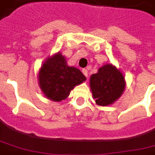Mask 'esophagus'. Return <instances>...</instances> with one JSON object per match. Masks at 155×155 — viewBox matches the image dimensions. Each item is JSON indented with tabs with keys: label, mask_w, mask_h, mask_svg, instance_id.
<instances>
[{
	"label": "esophagus",
	"mask_w": 155,
	"mask_h": 155,
	"mask_svg": "<svg viewBox=\"0 0 155 155\" xmlns=\"http://www.w3.org/2000/svg\"><path fill=\"white\" fill-rule=\"evenodd\" d=\"M82 72H83V74H84V75L86 76V77H87V75H88V72H87V69H83Z\"/></svg>",
	"instance_id": "esophagus-1"
}]
</instances>
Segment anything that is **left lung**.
I'll use <instances>...</instances> for the list:
<instances>
[{"label": "left lung", "instance_id": "1", "mask_svg": "<svg viewBox=\"0 0 155 155\" xmlns=\"http://www.w3.org/2000/svg\"><path fill=\"white\" fill-rule=\"evenodd\" d=\"M90 86L93 98L99 105L106 106L117 101L125 89L122 73L111 64L100 68L90 78Z\"/></svg>", "mask_w": 155, "mask_h": 155}]
</instances>
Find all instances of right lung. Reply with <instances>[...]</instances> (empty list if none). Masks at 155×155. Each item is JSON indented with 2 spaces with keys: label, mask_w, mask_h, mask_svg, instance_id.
Segmentation results:
<instances>
[{
  "label": "right lung",
  "mask_w": 155,
  "mask_h": 155,
  "mask_svg": "<svg viewBox=\"0 0 155 155\" xmlns=\"http://www.w3.org/2000/svg\"><path fill=\"white\" fill-rule=\"evenodd\" d=\"M60 53L47 59L41 68L38 80L45 96L54 101H61L69 96L75 86L86 80L79 69L67 65Z\"/></svg>",
  "instance_id": "1"
}]
</instances>
